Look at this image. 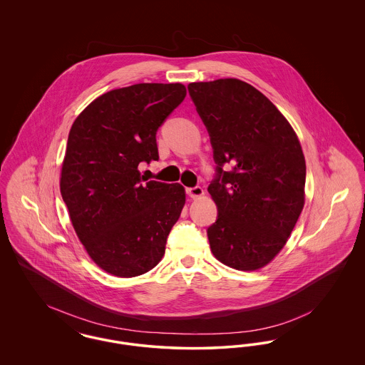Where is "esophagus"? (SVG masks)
<instances>
[{
  "mask_svg": "<svg viewBox=\"0 0 365 365\" xmlns=\"http://www.w3.org/2000/svg\"><path fill=\"white\" fill-rule=\"evenodd\" d=\"M186 191H187V195L191 197V198H200V197L204 195V190H202V187H200V186L189 187Z\"/></svg>",
  "mask_w": 365,
  "mask_h": 365,
  "instance_id": "1",
  "label": "esophagus"
}]
</instances>
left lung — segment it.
Masks as SVG:
<instances>
[{
  "instance_id": "8db88e82",
  "label": "left lung",
  "mask_w": 365,
  "mask_h": 365,
  "mask_svg": "<svg viewBox=\"0 0 365 365\" xmlns=\"http://www.w3.org/2000/svg\"><path fill=\"white\" fill-rule=\"evenodd\" d=\"M189 94L208 130L219 215L208 228L213 256L238 271L269 264L305 204L307 165L292 124L256 87L235 79L194 82ZM235 165L223 172L222 165Z\"/></svg>"
}]
</instances>
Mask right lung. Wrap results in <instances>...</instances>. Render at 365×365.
I'll return each instance as SVG.
<instances>
[{
	"mask_svg": "<svg viewBox=\"0 0 365 365\" xmlns=\"http://www.w3.org/2000/svg\"><path fill=\"white\" fill-rule=\"evenodd\" d=\"M186 97L182 83H138L97 97L71 127L60 191L87 255L105 272L134 278L155 268L186 202L179 183L145 179L156 133Z\"/></svg>",
	"mask_w": 365,
	"mask_h": 365,
	"instance_id": "obj_1",
	"label": "right lung"
}]
</instances>
